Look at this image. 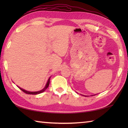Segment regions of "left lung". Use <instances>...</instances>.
Listing matches in <instances>:
<instances>
[{"instance_id": "obj_1", "label": "left lung", "mask_w": 128, "mask_h": 128, "mask_svg": "<svg viewBox=\"0 0 128 128\" xmlns=\"http://www.w3.org/2000/svg\"><path fill=\"white\" fill-rule=\"evenodd\" d=\"M82 96H85V97H87V96H85H85H84V95H83V94H82ZM92 96H93V95H92Z\"/></svg>"}]
</instances>
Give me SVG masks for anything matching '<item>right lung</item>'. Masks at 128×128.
Listing matches in <instances>:
<instances>
[{
    "label": "right lung",
    "mask_w": 128,
    "mask_h": 128,
    "mask_svg": "<svg viewBox=\"0 0 128 128\" xmlns=\"http://www.w3.org/2000/svg\"><path fill=\"white\" fill-rule=\"evenodd\" d=\"M50 77H51V76H50ZM50 78H48V81H47V83H46V85L44 88H43L42 90H41L38 91H35V92L28 91H26V90H24V89L22 88H20V87L18 86H17L18 87V88H20V89L21 90H22L23 92H25V93H26V94H41V93H42V92H44V91L46 90L48 88L49 85H50Z\"/></svg>",
    "instance_id": "add662e5"
}]
</instances>
